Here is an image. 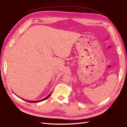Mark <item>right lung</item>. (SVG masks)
Returning <instances> with one entry per match:
<instances>
[{
  "label": "right lung",
  "instance_id": "add662e5",
  "mask_svg": "<svg viewBox=\"0 0 127 127\" xmlns=\"http://www.w3.org/2000/svg\"><path fill=\"white\" fill-rule=\"evenodd\" d=\"M51 93L47 97H45V98H43V99H41V100H40V101H27V100H26V101H27V102H31V103H37V102H40V101H44V100H45V99H47L50 96V95H51Z\"/></svg>",
  "mask_w": 127,
  "mask_h": 127
}]
</instances>
